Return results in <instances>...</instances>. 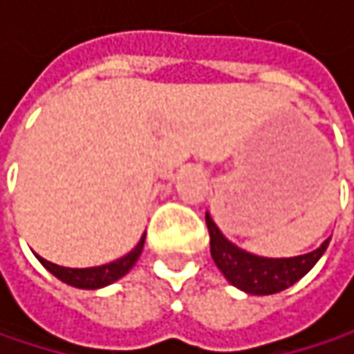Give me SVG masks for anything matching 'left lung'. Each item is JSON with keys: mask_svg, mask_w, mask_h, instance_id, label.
Wrapping results in <instances>:
<instances>
[{"mask_svg": "<svg viewBox=\"0 0 354 354\" xmlns=\"http://www.w3.org/2000/svg\"><path fill=\"white\" fill-rule=\"evenodd\" d=\"M209 238H211V256L223 277L248 295H272L291 285H295L301 277H306L322 258L330 238L322 242V246L291 258H266L250 254L234 242H230L221 230L215 225L211 215H205Z\"/></svg>", "mask_w": 354, "mask_h": 354, "instance_id": "left-lung-1", "label": "left lung"}]
</instances>
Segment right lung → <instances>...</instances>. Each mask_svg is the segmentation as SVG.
I'll return each mask as SVG.
<instances>
[{
  "label": "right lung",
  "instance_id": "obj_1",
  "mask_svg": "<svg viewBox=\"0 0 354 354\" xmlns=\"http://www.w3.org/2000/svg\"><path fill=\"white\" fill-rule=\"evenodd\" d=\"M145 244V234L141 236L139 244L133 248L129 254H124L122 258L118 260H112L108 264H100V266H90V268H69V266H59V264H53L44 258H40L36 254V258L40 260V264L53 272L59 281L71 285V287H77V289H102L106 285H112L114 281L122 279L131 268L133 264L139 260L141 256V250Z\"/></svg>",
  "mask_w": 354,
  "mask_h": 354
}]
</instances>
